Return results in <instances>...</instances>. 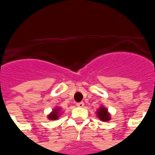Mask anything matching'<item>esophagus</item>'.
I'll use <instances>...</instances> for the list:
<instances>
[{"label":"esophagus","instance_id":"esophagus-1","mask_svg":"<svg viewBox=\"0 0 155 155\" xmlns=\"http://www.w3.org/2000/svg\"><path fill=\"white\" fill-rule=\"evenodd\" d=\"M76 105H77L78 107H84V102H80V103H77V104H76Z\"/></svg>","mask_w":155,"mask_h":155}]
</instances>
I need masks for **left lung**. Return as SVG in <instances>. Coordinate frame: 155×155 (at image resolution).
<instances>
[{"label": "left lung", "mask_w": 155, "mask_h": 155, "mask_svg": "<svg viewBox=\"0 0 155 155\" xmlns=\"http://www.w3.org/2000/svg\"><path fill=\"white\" fill-rule=\"evenodd\" d=\"M97 117L101 121H109L110 120V114L108 112V110L104 106H101L96 111Z\"/></svg>", "instance_id": "obj_1"}]
</instances>
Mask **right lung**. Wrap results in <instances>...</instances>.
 <instances>
[{
  "label": "right lung",
  "mask_w": 155,
  "mask_h": 155,
  "mask_svg": "<svg viewBox=\"0 0 155 155\" xmlns=\"http://www.w3.org/2000/svg\"><path fill=\"white\" fill-rule=\"evenodd\" d=\"M60 115H61V108L56 107L52 110V112H51V114H48L47 118L51 120H55L59 119Z\"/></svg>",
  "instance_id": "right-lung-1"
}]
</instances>
